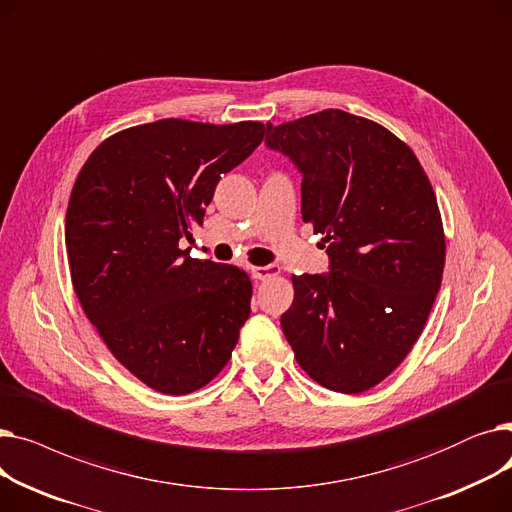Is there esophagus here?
<instances>
[{"mask_svg":"<svg viewBox=\"0 0 512 512\" xmlns=\"http://www.w3.org/2000/svg\"><path fill=\"white\" fill-rule=\"evenodd\" d=\"M249 272L255 280H270L280 274V267L278 265H263V267H251Z\"/></svg>","mask_w":512,"mask_h":512,"instance_id":"1","label":"esophagus"}]
</instances>
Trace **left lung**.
<instances>
[{
    "label": "left lung",
    "instance_id": "8db88e82",
    "mask_svg": "<svg viewBox=\"0 0 512 512\" xmlns=\"http://www.w3.org/2000/svg\"><path fill=\"white\" fill-rule=\"evenodd\" d=\"M265 143L299 166L303 222L332 261L326 276H292L282 332L309 378L361 394L407 359L438 297L446 236L432 182L405 141L342 110L267 122Z\"/></svg>",
    "mask_w": 512,
    "mask_h": 512
}]
</instances>
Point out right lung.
Segmentation results:
<instances>
[{
  "label": "right lung",
  "instance_id": "add662e5",
  "mask_svg": "<svg viewBox=\"0 0 512 512\" xmlns=\"http://www.w3.org/2000/svg\"><path fill=\"white\" fill-rule=\"evenodd\" d=\"M263 122L166 118L107 137L66 209L70 280L110 353L151 390L191 394L232 357L253 284L236 265L191 259L222 174L263 141Z\"/></svg>",
  "mask_w": 512,
  "mask_h": 512
}]
</instances>
